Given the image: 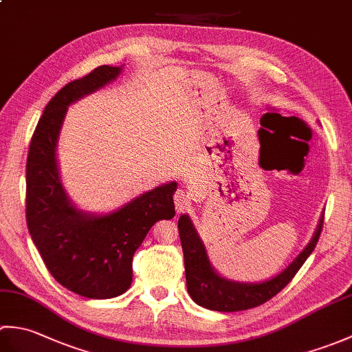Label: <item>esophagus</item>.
Here are the masks:
<instances>
[{"label":"esophagus","mask_w":352,"mask_h":352,"mask_svg":"<svg viewBox=\"0 0 352 352\" xmlns=\"http://www.w3.org/2000/svg\"><path fill=\"white\" fill-rule=\"evenodd\" d=\"M174 203H175V210H177V213L184 212L186 208H188L189 203H190L189 193L184 192V190H177L175 195H174Z\"/></svg>","instance_id":"34e87169"}]
</instances>
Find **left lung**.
Here are the masks:
<instances>
[{
    "label": "left lung",
    "mask_w": 352,
    "mask_h": 352,
    "mask_svg": "<svg viewBox=\"0 0 352 352\" xmlns=\"http://www.w3.org/2000/svg\"><path fill=\"white\" fill-rule=\"evenodd\" d=\"M324 226V216L313 234L311 241L302 252L278 275L261 283H239L223 278L214 271L208 260L206 246L188 214L178 219L182 248L184 254V271L188 292L193 301L201 307L214 311H241L265 304L278 294L300 271L319 241Z\"/></svg>",
    "instance_id": "left-lung-1"
}]
</instances>
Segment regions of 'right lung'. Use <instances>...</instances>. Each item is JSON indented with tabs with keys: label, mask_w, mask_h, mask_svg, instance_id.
I'll list each match as a JSON object with an SVG mask.
<instances>
[{
	"label": "right lung",
	"mask_w": 352,
	"mask_h": 352,
	"mask_svg": "<svg viewBox=\"0 0 352 352\" xmlns=\"http://www.w3.org/2000/svg\"><path fill=\"white\" fill-rule=\"evenodd\" d=\"M121 71L122 66L102 65L62 87L45 107L27 157L30 236L57 283L91 300L126 292L133 281V256L149 228L175 214V182L142 193L107 214L78 210L60 182L56 149L68 107L109 85Z\"/></svg>",
	"instance_id": "obj_1"
}]
</instances>
